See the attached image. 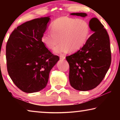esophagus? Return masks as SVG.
I'll return each mask as SVG.
<instances>
[{
  "label": "esophagus",
  "instance_id": "obj_1",
  "mask_svg": "<svg viewBox=\"0 0 120 120\" xmlns=\"http://www.w3.org/2000/svg\"><path fill=\"white\" fill-rule=\"evenodd\" d=\"M60 59H65V58H66V56H60Z\"/></svg>",
  "mask_w": 120,
  "mask_h": 120
}]
</instances>
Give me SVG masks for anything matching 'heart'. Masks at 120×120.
I'll return each mask as SVG.
<instances>
[{
  "label": "heart",
  "mask_w": 120,
  "mask_h": 120,
  "mask_svg": "<svg viewBox=\"0 0 120 120\" xmlns=\"http://www.w3.org/2000/svg\"><path fill=\"white\" fill-rule=\"evenodd\" d=\"M52 31H45L41 41L48 48L56 46V53H66L69 51L75 52L80 50L88 39L90 27L83 19H77L62 16L56 19L51 25Z\"/></svg>",
  "instance_id": "obj_1"
}]
</instances>
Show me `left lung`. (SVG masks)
<instances>
[{
	"label": "left lung",
	"instance_id": "1",
	"mask_svg": "<svg viewBox=\"0 0 120 120\" xmlns=\"http://www.w3.org/2000/svg\"><path fill=\"white\" fill-rule=\"evenodd\" d=\"M71 15L85 17L86 13H71ZM93 33L86 44L75 53L66 56L69 64V82L78 90L95 88L104 79L111 63L109 36L99 20L93 18L89 24Z\"/></svg>",
	"mask_w": 120,
	"mask_h": 120
}]
</instances>
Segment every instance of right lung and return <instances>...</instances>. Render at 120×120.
<instances>
[{
    "label": "right lung",
    "instance_id": "add662e5",
    "mask_svg": "<svg viewBox=\"0 0 120 120\" xmlns=\"http://www.w3.org/2000/svg\"><path fill=\"white\" fill-rule=\"evenodd\" d=\"M50 19L49 16L26 22L15 28L8 40V72L24 92H38L45 88L51 70L59 60L41 41Z\"/></svg>",
    "mask_w": 120,
    "mask_h": 120
}]
</instances>
